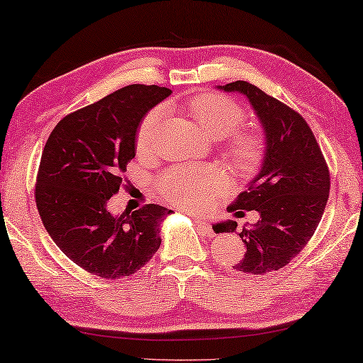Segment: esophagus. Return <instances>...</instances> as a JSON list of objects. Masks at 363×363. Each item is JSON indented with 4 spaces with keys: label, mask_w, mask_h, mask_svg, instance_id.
<instances>
[{
    "label": "esophagus",
    "mask_w": 363,
    "mask_h": 363,
    "mask_svg": "<svg viewBox=\"0 0 363 363\" xmlns=\"http://www.w3.org/2000/svg\"><path fill=\"white\" fill-rule=\"evenodd\" d=\"M194 220H196V225H198V228L203 231L204 235H207V236H212V225H211V222H209V218L207 217H201V216H196L194 217Z\"/></svg>",
    "instance_id": "1"
}]
</instances>
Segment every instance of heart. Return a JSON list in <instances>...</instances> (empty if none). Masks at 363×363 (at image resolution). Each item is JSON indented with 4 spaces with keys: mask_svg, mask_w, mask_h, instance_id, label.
Listing matches in <instances>:
<instances>
[{
    "mask_svg": "<svg viewBox=\"0 0 363 363\" xmlns=\"http://www.w3.org/2000/svg\"><path fill=\"white\" fill-rule=\"evenodd\" d=\"M188 114L212 140H223V152L236 170L252 174L265 154L264 136L259 132H241L246 112L240 104L223 94L201 93L188 101ZM162 108H154L143 118L136 132V150L150 152L156 143ZM225 186V175L217 167H174L157 180L159 193L167 203L201 209L213 194Z\"/></svg>",
    "mask_w": 363,
    "mask_h": 363,
    "instance_id": "b5f03b06",
    "label": "heart"
}]
</instances>
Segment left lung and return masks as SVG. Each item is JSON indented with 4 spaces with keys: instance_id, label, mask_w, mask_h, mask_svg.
<instances>
[{
    "instance_id": "left-lung-1",
    "label": "left lung",
    "mask_w": 363,
    "mask_h": 363,
    "mask_svg": "<svg viewBox=\"0 0 363 363\" xmlns=\"http://www.w3.org/2000/svg\"><path fill=\"white\" fill-rule=\"evenodd\" d=\"M218 88L245 94L264 128L265 154L259 174L228 207L238 216L259 212L260 220L240 233L246 252L233 269L264 275L288 265L315 233L328 203L330 170L299 112L245 80ZM236 227L235 220H227L213 230L233 233Z\"/></svg>"
}]
</instances>
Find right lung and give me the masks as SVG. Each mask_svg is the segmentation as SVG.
Wrapping results in <instances>:
<instances>
[{
  "instance_id": "1",
  "label": "right lung",
  "mask_w": 363,
  "mask_h": 363,
  "mask_svg": "<svg viewBox=\"0 0 363 363\" xmlns=\"http://www.w3.org/2000/svg\"><path fill=\"white\" fill-rule=\"evenodd\" d=\"M169 88L128 85L65 116L41 154L35 203L56 246L83 270L114 280L150 262L160 246V222L170 213L146 204L109 212L122 174L135 157L136 130Z\"/></svg>"
}]
</instances>
